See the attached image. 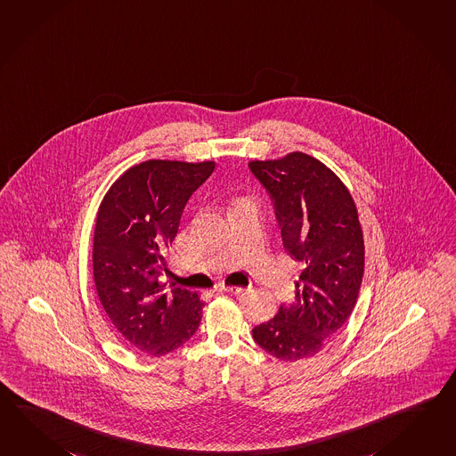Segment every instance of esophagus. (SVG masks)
<instances>
[{
  "label": "esophagus",
  "instance_id": "1",
  "mask_svg": "<svg viewBox=\"0 0 456 456\" xmlns=\"http://www.w3.org/2000/svg\"><path fill=\"white\" fill-rule=\"evenodd\" d=\"M217 289L219 291H224V293H231V294H242L245 291V288H239V286H217Z\"/></svg>",
  "mask_w": 456,
  "mask_h": 456
}]
</instances>
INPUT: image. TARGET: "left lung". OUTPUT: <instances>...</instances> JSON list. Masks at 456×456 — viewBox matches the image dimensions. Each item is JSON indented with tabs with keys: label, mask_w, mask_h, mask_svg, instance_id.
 Here are the masks:
<instances>
[{
	"label": "left lung",
	"mask_w": 456,
	"mask_h": 456,
	"mask_svg": "<svg viewBox=\"0 0 456 456\" xmlns=\"http://www.w3.org/2000/svg\"><path fill=\"white\" fill-rule=\"evenodd\" d=\"M273 204L286 253L303 264L296 301L281 304L253 340L283 362L314 356L352 314L364 270L352 194L324 163L303 152L248 163Z\"/></svg>",
	"instance_id": "1"
}]
</instances>
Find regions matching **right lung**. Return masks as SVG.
I'll list each match as a JSON object with an SVG mask.
<instances>
[{
	"label": "right lung",
	"mask_w": 456,
	"mask_h": 456,
	"mask_svg": "<svg viewBox=\"0 0 456 456\" xmlns=\"http://www.w3.org/2000/svg\"><path fill=\"white\" fill-rule=\"evenodd\" d=\"M214 162L149 160L112 184L93 242V274L102 307L122 338L151 356L180 348L198 330L203 301L183 288L165 291L183 209L214 172Z\"/></svg>",
	"instance_id": "1"
}]
</instances>
